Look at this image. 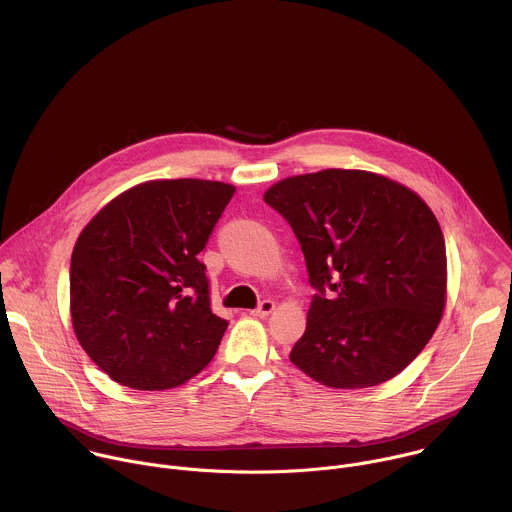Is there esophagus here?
Masks as SVG:
<instances>
[{
    "instance_id": "34e87169",
    "label": "esophagus",
    "mask_w": 512,
    "mask_h": 512,
    "mask_svg": "<svg viewBox=\"0 0 512 512\" xmlns=\"http://www.w3.org/2000/svg\"><path fill=\"white\" fill-rule=\"evenodd\" d=\"M274 309H276V303H274L272 299H264V301H260V305L252 311V315H256V317H268Z\"/></svg>"
}]
</instances>
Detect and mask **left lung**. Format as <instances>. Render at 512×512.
I'll use <instances>...</instances> for the list:
<instances>
[{"label": "left lung", "instance_id": "8db88e82", "mask_svg": "<svg viewBox=\"0 0 512 512\" xmlns=\"http://www.w3.org/2000/svg\"><path fill=\"white\" fill-rule=\"evenodd\" d=\"M315 290L290 361L331 388H368L410 365L438 327L445 242L430 207L376 173L325 169L272 185Z\"/></svg>", "mask_w": 512, "mask_h": 512}]
</instances>
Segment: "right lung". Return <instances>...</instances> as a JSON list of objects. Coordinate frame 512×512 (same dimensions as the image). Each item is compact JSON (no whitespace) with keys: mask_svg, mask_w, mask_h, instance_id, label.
<instances>
[{"mask_svg":"<svg viewBox=\"0 0 512 512\" xmlns=\"http://www.w3.org/2000/svg\"><path fill=\"white\" fill-rule=\"evenodd\" d=\"M232 195L220 181H147L80 232L71 258L74 333L112 380L165 390L213 361L228 321L211 309L197 254Z\"/></svg>","mask_w":512,"mask_h":512,"instance_id":"1","label":"right lung"}]
</instances>
